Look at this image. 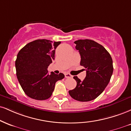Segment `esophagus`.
<instances>
[{
	"mask_svg": "<svg viewBox=\"0 0 131 131\" xmlns=\"http://www.w3.org/2000/svg\"><path fill=\"white\" fill-rule=\"evenodd\" d=\"M64 76H65L66 78H72V75L69 73H65V74H64Z\"/></svg>",
	"mask_w": 131,
	"mask_h": 131,
	"instance_id": "esophagus-1",
	"label": "esophagus"
}]
</instances>
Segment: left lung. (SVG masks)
I'll use <instances>...</instances> for the list:
<instances>
[{
  "mask_svg": "<svg viewBox=\"0 0 131 131\" xmlns=\"http://www.w3.org/2000/svg\"><path fill=\"white\" fill-rule=\"evenodd\" d=\"M74 43L81 55L80 64L85 68L86 74L83 81L74 76L77 85L69 94L79 101H90L103 92L110 82L113 71L112 59L107 50L93 40H79Z\"/></svg>",
  "mask_w": 131,
  "mask_h": 131,
  "instance_id": "8db88e82",
  "label": "left lung"
}]
</instances>
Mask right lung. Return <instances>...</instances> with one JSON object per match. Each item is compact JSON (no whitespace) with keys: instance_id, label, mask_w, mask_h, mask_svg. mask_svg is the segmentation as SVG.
<instances>
[{"instance_id":"obj_1","label":"right lung","mask_w":131,"mask_h":131,"mask_svg":"<svg viewBox=\"0 0 131 131\" xmlns=\"http://www.w3.org/2000/svg\"><path fill=\"white\" fill-rule=\"evenodd\" d=\"M60 41L37 40L19 50L15 61L16 75L22 89L28 96L45 100L51 96L57 81L64 78L63 73L48 74V68L55 59Z\"/></svg>"}]
</instances>
